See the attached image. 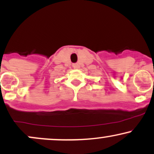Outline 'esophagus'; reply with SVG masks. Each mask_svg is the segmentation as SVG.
Listing matches in <instances>:
<instances>
[{"instance_id": "obj_1", "label": "esophagus", "mask_w": 154, "mask_h": 154, "mask_svg": "<svg viewBox=\"0 0 154 154\" xmlns=\"http://www.w3.org/2000/svg\"><path fill=\"white\" fill-rule=\"evenodd\" d=\"M73 66H74V68H77V66H78V64H77V63H74L73 64Z\"/></svg>"}]
</instances>
